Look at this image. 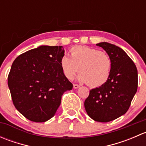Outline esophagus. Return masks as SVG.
I'll use <instances>...</instances> for the list:
<instances>
[{"mask_svg":"<svg viewBox=\"0 0 146 146\" xmlns=\"http://www.w3.org/2000/svg\"><path fill=\"white\" fill-rule=\"evenodd\" d=\"M79 87H80V85H77V84H73V88H74V89H78Z\"/></svg>","mask_w":146,"mask_h":146,"instance_id":"34e87169","label":"esophagus"}]
</instances>
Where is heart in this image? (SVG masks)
<instances>
[{
  "mask_svg": "<svg viewBox=\"0 0 146 146\" xmlns=\"http://www.w3.org/2000/svg\"><path fill=\"white\" fill-rule=\"evenodd\" d=\"M70 58L64 56L60 61L64 76L72 80L79 73L78 81L92 88L102 86L110 78L112 67L111 58L104 51L92 47L76 46L70 50Z\"/></svg>",
  "mask_w": 146,
  "mask_h": 146,
  "instance_id": "b5f03b06",
  "label": "heart"
}]
</instances>
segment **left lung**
Here are the masks:
<instances>
[{
  "label": "left lung",
  "instance_id": "1",
  "mask_svg": "<svg viewBox=\"0 0 146 146\" xmlns=\"http://www.w3.org/2000/svg\"><path fill=\"white\" fill-rule=\"evenodd\" d=\"M97 46L103 48L111 58V74L105 84L90 90L84 105L91 119L109 122L129 110L138 88V71L133 61L119 46L107 42Z\"/></svg>",
  "mask_w": 146,
  "mask_h": 146
}]
</instances>
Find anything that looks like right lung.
Masks as SVG:
<instances>
[{
    "label": "right lung",
    "instance_id": "1",
    "mask_svg": "<svg viewBox=\"0 0 146 146\" xmlns=\"http://www.w3.org/2000/svg\"><path fill=\"white\" fill-rule=\"evenodd\" d=\"M64 51L61 46H41L20 54L12 64L8 85L13 104L32 121L52 118L63 94L73 88L60 66Z\"/></svg>",
    "mask_w": 146,
    "mask_h": 146
}]
</instances>
